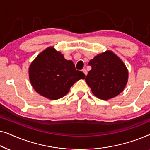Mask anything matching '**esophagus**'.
<instances>
[{"label": "esophagus", "instance_id": "1", "mask_svg": "<svg viewBox=\"0 0 150 150\" xmlns=\"http://www.w3.org/2000/svg\"><path fill=\"white\" fill-rule=\"evenodd\" d=\"M82 71H83V72L84 74H85V76H87V69H86L85 68H84V69H83V70H82Z\"/></svg>", "mask_w": 150, "mask_h": 150}]
</instances>
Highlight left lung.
I'll return each instance as SVG.
<instances>
[{"label": "left lung", "mask_w": 150, "mask_h": 150, "mask_svg": "<svg viewBox=\"0 0 150 150\" xmlns=\"http://www.w3.org/2000/svg\"><path fill=\"white\" fill-rule=\"evenodd\" d=\"M91 69L85 81L92 93L99 99L107 100L124 91L128 80V70L117 55L105 51L89 61Z\"/></svg>", "instance_id": "8db88e82"}]
</instances>
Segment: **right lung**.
Instances as JSON below:
<instances>
[{"label": "right lung", "mask_w": 150, "mask_h": 150, "mask_svg": "<svg viewBox=\"0 0 150 150\" xmlns=\"http://www.w3.org/2000/svg\"><path fill=\"white\" fill-rule=\"evenodd\" d=\"M28 76L37 93L49 100L63 98L76 82L85 77L74 63L66 60L53 46L43 50L28 67Z\"/></svg>", "instance_id": "obj_1"}]
</instances>
